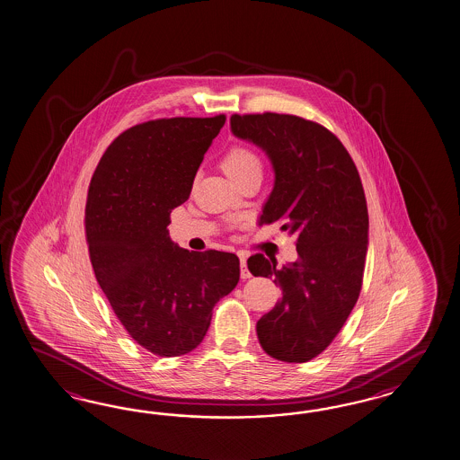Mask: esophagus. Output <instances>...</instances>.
<instances>
[{
  "mask_svg": "<svg viewBox=\"0 0 460 460\" xmlns=\"http://www.w3.org/2000/svg\"><path fill=\"white\" fill-rule=\"evenodd\" d=\"M241 278H243V279H248V278H251L246 260H241Z\"/></svg>",
  "mask_w": 460,
  "mask_h": 460,
  "instance_id": "34e87169",
  "label": "esophagus"
}]
</instances>
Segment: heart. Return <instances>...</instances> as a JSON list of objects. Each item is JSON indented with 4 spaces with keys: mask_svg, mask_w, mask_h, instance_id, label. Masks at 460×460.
I'll return each mask as SVG.
<instances>
[{
    "mask_svg": "<svg viewBox=\"0 0 460 460\" xmlns=\"http://www.w3.org/2000/svg\"><path fill=\"white\" fill-rule=\"evenodd\" d=\"M223 169L234 182L254 171H262L261 159L246 146H233L224 154Z\"/></svg>",
    "mask_w": 460,
    "mask_h": 460,
    "instance_id": "heart-1",
    "label": "heart"
}]
</instances>
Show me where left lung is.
<instances>
[{
	"label": "left lung",
	"instance_id": "8db88e82",
	"mask_svg": "<svg viewBox=\"0 0 460 460\" xmlns=\"http://www.w3.org/2000/svg\"><path fill=\"white\" fill-rule=\"evenodd\" d=\"M234 136L261 147L274 187L260 223L296 236L298 261L276 268L254 254V276H274L283 296L256 324L276 360L305 363L333 341L360 296L368 249V209L357 165L323 125L288 113L231 117Z\"/></svg>",
	"mask_w": 460,
	"mask_h": 460
}]
</instances>
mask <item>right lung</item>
Segmentation results:
<instances>
[{"label": "right lung", "instance_id": "1", "mask_svg": "<svg viewBox=\"0 0 460 460\" xmlns=\"http://www.w3.org/2000/svg\"><path fill=\"white\" fill-rule=\"evenodd\" d=\"M224 122L216 115L134 125L105 150L88 187L95 278L128 335L159 357L198 347L214 305L239 281L236 254L179 248L167 231Z\"/></svg>", "mask_w": 460, "mask_h": 460}]
</instances>
